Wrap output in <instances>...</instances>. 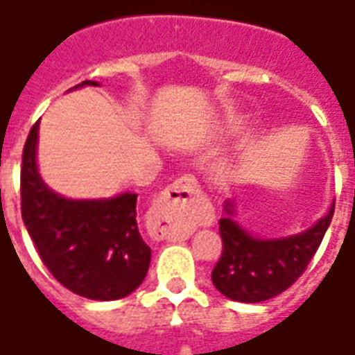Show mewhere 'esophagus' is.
<instances>
[{"instance_id":"34e87169","label":"esophagus","mask_w":355,"mask_h":355,"mask_svg":"<svg viewBox=\"0 0 355 355\" xmlns=\"http://www.w3.org/2000/svg\"><path fill=\"white\" fill-rule=\"evenodd\" d=\"M196 196H200V185H198L195 175L191 174H183L172 185L164 189V193L159 200L157 214H159V219L166 221L168 229L160 234V240H164V238L183 240V238L189 236L185 223L181 221L180 208L183 204L193 202Z\"/></svg>"}]
</instances>
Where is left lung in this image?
<instances>
[{"label":"left lung","instance_id":"left-lung-1","mask_svg":"<svg viewBox=\"0 0 355 355\" xmlns=\"http://www.w3.org/2000/svg\"><path fill=\"white\" fill-rule=\"evenodd\" d=\"M225 211L219 219L223 252L211 270V282L232 301L261 302L286 291L306 270L333 219L335 204L309 231L272 240L244 231L234 221V206L229 200Z\"/></svg>","mask_w":355,"mask_h":355}]
</instances>
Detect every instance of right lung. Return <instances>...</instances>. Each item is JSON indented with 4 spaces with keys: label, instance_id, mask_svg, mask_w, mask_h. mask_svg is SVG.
Returning <instances> with one entry per match:
<instances>
[{
    "label": "right lung",
    "instance_id": "add662e5",
    "mask_svg": "<svg viewBox=\"0 0 355 355\" xmlns=\"http://www.w3.org/2000/svg\"><path fill=\"white\" fill-rule=\"evenodd\" d=\"M83 85L98 87L96 81ZM75 87V89H77ZM40 121L22 151L20 209L43 265L62 286L92 301H115L144 282L151 248L136 223L138 195L103 200H71L46 187L37 172Z\"/></svg>",
    "mask_w": 355,
    "mask_h": 355
}]
</instances>
